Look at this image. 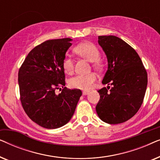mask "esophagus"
I'll list each match as a JSON object with an SVG mask.
<instances>
[{
    "label": "esophagus",
    "instance_id": "1",
    "mask_svg": "<svg viewBox=\"0 0 160 160\" xmlns=\"http://www.w3.org/2000/svg\"><path fill=\"white\" fill-rule=\"evenodd\" d=\"M89 92V91H87V90H84V91L82 92L83 95H88Z\"/></svg>",
    "mask_w": 160,
    "mask_h": 160
}]
</instances>
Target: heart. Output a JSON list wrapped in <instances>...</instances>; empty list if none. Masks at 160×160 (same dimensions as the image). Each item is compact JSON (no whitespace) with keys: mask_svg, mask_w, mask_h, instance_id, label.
Wrapping results in <instances>:
<instances>
[{"mask_svg":"<svg viewBox=\"0 0 160 160\" xmlns=\"http://www.w3.org/2000/svg\"><path fill=\"white\" fill-rule=\"evenodd\" d=\"M74 52L80 57L90 61L92 66L96 69H100L102 64L99 60L100 57V50L97 46L92 42H84L74 48ZM62 68L65 73L71 74L74 69V61L71 57L66 56L62 61ZM97 79V76L94 73L87 74H78L69 79L70 87L74 89H90Z\"/></svg>","mask_w":160,"mask_h":160,"instance_id":"b5f03b06","label":"heart"}]
</instances>
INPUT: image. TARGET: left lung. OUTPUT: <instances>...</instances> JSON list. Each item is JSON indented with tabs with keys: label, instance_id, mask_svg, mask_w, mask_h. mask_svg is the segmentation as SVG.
<instances>
[{
	"label": "left lung",
	"instance_id": "8db88e82",
	"mask_svg": "<svg viewBox=\"0 0 160 160\" xmlns=\"http://www.w3.org/2000/svg\"><path fill=\"white\" fill-rule=\"evenodd\" d=\"M98 43L108 59V71L102 83L111 85L98 92L96 111L108 124L123 123L141 108L147 87V72L133 48L114 36H100Z\"/></svg>",
	"mask_w": 160,
	"mask_h": 160
}]
</instances>
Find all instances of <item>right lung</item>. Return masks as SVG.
<instances>
[{
    "label": "right lung",
    "instance_id": "right-lung-1",
    "mask_svg": "<svg viewBox=\"0 0 160 160\" xmlns=\"http://www.w3.org/2000/svg\"><path fill=\"white\" fill-rule=\"evenodd\" d=\"M71 41L66 38L41 43L29 52L19 68L22 106L32 121L44 128L56 129L67 124L82 95L80 89L65 87L62 61ZM58 88L61 92L57 95Z\"/></svg>",
    "mask_w": 160,
    "mask_h": 160
}]
</instances>
